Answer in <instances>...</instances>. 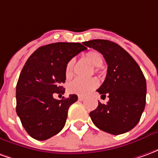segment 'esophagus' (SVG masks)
I'll return each mask as SVG.
<instances>
[{"mask_svg": "<svg viewBox=\"0 0 158 158\" xmlns=\"http://www.w3.org/2000/svg\"><path fill=\"white\" fill-rule=\"evenodd\" d=\"M78 100H79V102H82V101H84V100H85V97H84V96H78Z\"/></svg>", "mask_w": 158, "mask_h": 158, "instance_id": "esophagus-1", "label": "esophagus"}]
</instances>
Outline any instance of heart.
Wrapping results in <instances>:
<instances>
[{
  "label": "heart",
  "mask_w": 158,
  "mask_h": 158,
  "mask_svg": "<svg viewBox=\"0 0 158 158\" xmlns=\"http://www.w3.org/2000/svg\"><path fill=\"white\" fill-rule=\"evenodd\" d=\"M87 61L94 67H101L103 62V56L100 52L96 51H90L85 55ZM74 60H69L65 68V76L69 79L73 75V67ZM99 85V81L96 78L91 79H75L68 85V90L71 94H76L79 96H88Z\"/></svg>",
  "instance_id": "obj_1"
}]
</instances>
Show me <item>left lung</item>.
<instances>
[{
  "label": "left lung",
  "mask_w": 158,
  "mask_h": 158,
  "mask_svg": "<svg viewBox=\"0 0 158 158\" xmlns=\"http://www.w3.org/2000/svg\"><path fill=\"white\" fill-rule=\"evenodd\" d=\"M84 45L102 53L107 63L106 79L97 92L109 97L106 104L98 102L89 113L94 124L102 131L121 135L139 123L145 109L146 82L141 69L131 56L116 43L92 40Z\"/></svg>",
  "instance_id": "obj_1"
}]
</instances>
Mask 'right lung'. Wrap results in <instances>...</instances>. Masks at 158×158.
Segmentation results:
<instances>
[{"label":"right lung","instance_id":"obj_1","mask_svg":"<svg viewBox=\"0 0 158 158\" xmlns=\"http://www.w3.org/2000/svg\"><path fill=\"white\" fill-rule=\"evenodd\" d=\"M86 49L80 43H52L39 47L27 60L16 87V112L34 139L45 140L63 129L69 106L78 96H53L64 93L68 62Z\"/></svg>","mask_w":158,"mask_h":158}]
</instances>
